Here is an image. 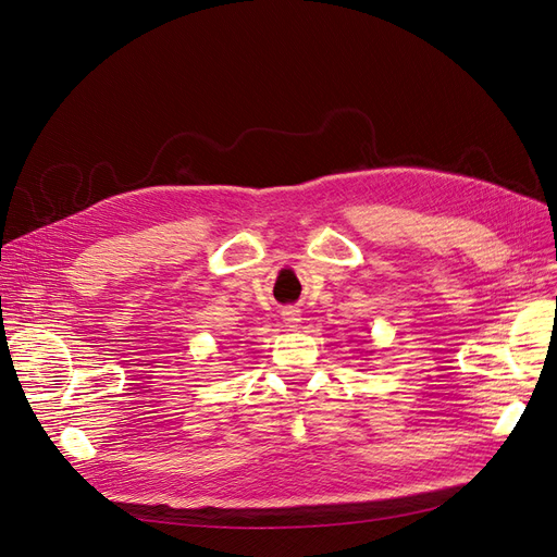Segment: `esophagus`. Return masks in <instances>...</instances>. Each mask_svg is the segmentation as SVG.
<instances>
[{
	"label": "esophagus",
	"instance_id": "esophagus-1",
	"mask_svg": "<svg viewBox=\"0 0 557 557\" xmlns=\"http://www.w3.org/2000/svg\"><path fill=\"white\" fill-rule=\"evenodd\" d=\"M301 313H299V309H295V307H288V309H283V323H285V327H297V323H299V318Z\"/></svg>",
	"mask_w": 557,
	"mask_h": 557
}]
</instances>
